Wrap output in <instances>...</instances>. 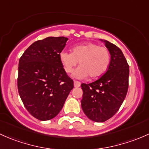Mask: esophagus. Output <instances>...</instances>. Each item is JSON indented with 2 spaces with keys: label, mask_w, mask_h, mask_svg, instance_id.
I'll return each mask as SVG.
<instances>
[{
  "label": "esophagus",
  "mask_w": 149,
  "mask_h": 149,
  "mask_svg": "<svg viewBox=\"0 0 149 149\" xmlns=\"http://www.w3.org/2000/svg\"><path fill=\"white\" fill-rule=\"evenodd\" d=\"M81 86V83L77 81H74V86L75 87H79Z\"/></svg>",
  "instance_id": "obj_1"
}]
</instances>
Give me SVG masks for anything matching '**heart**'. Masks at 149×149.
<instances>
[{
	"label": "heart",
	"mask_w": 149,
	"mask_h": 149,
	"mask_svg": "<svg viewBox=\"0 0 149 149\" xmlns=\"http://www.w3.org/2000/svg\"><path fill=\"white\" fill-rule=\"evenodd\" d=\"M59 58L64 70L68 73L73 71L79 61L81 65L73 74L79 79H84L88 75L92 79L99 77L106 71L110 62V53L107 48L94 43L74 46L72 52L62 50Z\"/></svg>",
	"instance_id": "b5f03b06"
}]
</instances>
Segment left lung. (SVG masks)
I'll return each instance as SVG.
<instances>
[{
    "instance_id": "left-lung-1",
    "label": "left lung",
    "mask_w": 149,
    "mask_h": 149,
    "mask_svg": "<svg viewBox=\"0 0 149 149\" xmlns=\"http://www.w3.org/2000/svg\"><path fill=\"white\" fill-rule=\"evenodd\" d=\"M101 40L111 55L107 70L96 81L81 85L82 109L97 123L107 120L119 110L128 89L129 65L123 52L109 41Z\"/></svg>"
}]
</instances>
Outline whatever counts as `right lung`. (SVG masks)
<instances>
[{
  "label": "right lung",
  "instance_id": "add662e5",
  "mask_svg": "<svg viewBox=\"0 0 149 149\" xmlns=\"http://www.w3.org/2000/svg\"><path fill=\"white\" fill-rule=\"evenodd\" d=\"M68 40L49 37L34 42L19 59V96L28 112L40 120L57 116L73 88L59 58Z\"/></svg>",
  "mask_w": 149,
  "mask_h": 149
}]
</instances>
